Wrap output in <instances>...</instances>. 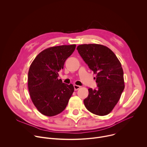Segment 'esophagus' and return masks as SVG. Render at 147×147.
<instances>
[{"mask_svg":"<svg viewBox=\"0 0 147 147\" xmlns=\"http://www.w3.org/2000/svg\"><path fill=\"white\" fill-rule=\"evenodd\" d=\"M80 87H81L79 86H77V85H76V84L74 85V90H75V91L78 90Z\"/></svg>","mask_w":147,"mask_h":147,"instance_id":"obj_1","label":"esophagus"}]
</instances>
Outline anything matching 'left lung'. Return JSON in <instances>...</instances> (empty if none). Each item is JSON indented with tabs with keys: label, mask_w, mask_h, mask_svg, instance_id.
Listing matches in <instances>:
<instances>
[{
	"label": "left lung",
	"mask_w": 147,
	"mask_h": 147,
	"mask_svg": "<svg viewBox=\"0 0 147 147\" xmlns=\"http://www.w3.org/2000/svg\"><path fill=\"white\" fill-rule=\"evenodd\" d=\"M77 49L89 68L96 74L98 88L88 89L84 105L95 115H107L113 110L124 88L120 62L109 48L102 45H80Z\"/></svg>",
	"instance_id": "obj_1"
}]
</instances>
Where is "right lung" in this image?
I'll list each match as a JSON object with an SVG mask.
<instances>
[{
    "instance_id": "right-lung-1",
    "label": "right lung",
    "mask_w": 147,
    "mask_h": 147,
    "mask_svg": "<svg viewBox=\"0 0 147 147\" xmlns=\"http://www.w3.org/2000/svg\"><path fill=\"white\" fill-rule=\"evenodd\" d=\"M76 45L51 47L39 53L28 71V87L31 100L39 112L53 116L63 111L74 92L73 84L63 83L59 72Z\"/></svg>"
}]
</instances>
